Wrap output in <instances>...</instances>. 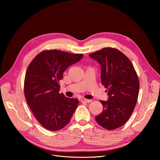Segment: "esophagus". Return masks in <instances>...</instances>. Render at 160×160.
<instances>
[{
	"label": "esophagus",
	"mask_w": 160,
	"mask_h": 160,
	"mask_svg": "<svg viewBox=\"0 0 160 160\" xmlns=\"http://www.w3.org/2000/svg\"><path fill=\"white\" fill-rule=\"evenodd\" d=\"M80 101H81V102H82V103H90L91 101L89 99H84V98L81 99Z\"/></svg>",
	"instance_id": "esophagus-1"
}]
</instances>
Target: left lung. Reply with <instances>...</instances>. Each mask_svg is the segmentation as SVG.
<instances>
[{
	"mask_svg": "<svg viewBox=\"0 0 160 160\" xmlns=\"http://www.w3.org/2000/svg\"><path fill=\"white\" fill-rule=\"evenodd\" d=\"M101 65V83L107 89L108 101H100L103 111L95 117L103 128L122 126L132 115L138 98L139 81L132 62L123 52L111 47L89 55Z\"/></svg>",
	"mask_w": 160,
	"mask_h": 160,
	"instance_id": "obj_1",
	"label": "left lung"
}]
</instances>
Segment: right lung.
I'll return each mask as SVG.
<instances>
[{
  "instance_id": "right-lung-1",
  "label": "right lung",
  "mask_w": 160,
  "mask_h": 160,
  "mask_svg": "<svg viewBox=\"0 0 160 160\" xmlns=\"http://www.w3.org/2000/svg\"><path fill=\"white\" fill-rule=\"evenodd\" d=\"M83 56L46 50L38 53L28 67L24 83L27 102L38 123L48 130L62 129L75 112L79 101L59 93V81L67 67Z\"/></svg>"
}]
</instances>
